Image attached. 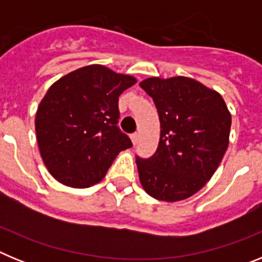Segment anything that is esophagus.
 I'll use <instances>...</instances> for the list:
<instances>
[{
    "label": "esophagus",
    "mask_w": 262,
    "mask_h": 262,
    "mask_svg": "<svg viewBox=\"0 0 262 262\" xmlns=\"http://www.w3.org/2000/svg\"><path fill=\"white\" fill-rule=\"evenodd\" d=\"M131 140H133L134 145L138 144V140H139V134L138 133H134L133 135H131Z\"/></svg>",
    "instance_id": "34e87169"
}]
</instances>
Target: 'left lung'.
I'll list each match as a JSON object with an SVG mask.
<instances>
[{
  "label": "left lung",
  "instance_id": "1",
  "mask_svg": "<svg viewBox=\"0 0 262 262\" xmlns=\"http://www.w3.org/2000/svg\"><path fill=\"white\" fill-rule=\"evenodd\" d=\"M140 88L154 99L160 140L151 157L136 156L142 186L165 202L186 200L201 190L228 147L231 114L215 90L189 77H151Z\"/></svg>",
  "mask_w": 262,
  "mask_h": 262
}]
</instances>
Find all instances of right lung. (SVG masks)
Segmentation results:
<instances>
[{
    "instance_id": "add662e5",
    "label": "right lung",
    "mask_w": 262,
    "mask_h": 262,
    "mask_svg": "<svg viewBox=\"0 0 262 262\" xmlns=\"http://www.w3.org/2000/svg\"><path fill=\"white\" fill-rule=\"evenodd\" d=\"M136 78L88 66L57 80L36 111L41 159L57 181L89 187L105 177L120 151L133 147L118 127V101Z\"/></svg>"
}]
</instances>
